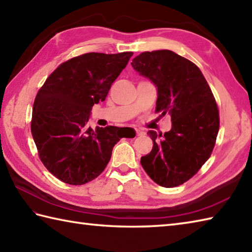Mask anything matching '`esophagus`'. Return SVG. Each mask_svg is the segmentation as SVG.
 I'll use <instances>...</instances> for the list:
<instances>
[{"instance_id": "obj_1", "label": "esophagus", "mask_w": 252, "mask_h": 252, "mask_svg": "<svg viewBox=\"0 0 252 252\" xmlns=\"http://www.w3.org/2000/svg\"><path fill=\"white\" fill-rule=\"evenodd\" d=\"M135 131H136V135H137V136H142V135L145 134L144 131H142V130H139V129H136Z\"/></svg>"}]
</instances>
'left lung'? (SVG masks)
Instances as JSON below:
<instances>
[{"label": "left lung", "instance_id": "8db88e82", "mask_svg": "<svg viewBox=\"0 0 252 252\" xmlns=\"http://www.w3.org/2000/svg\"><path fill=\"white\" fill-rule=\"evenodd\" d=\"M131 65L156 85V111L169 113L172 121L163 136L148 131L154 147L140 163L157 184L178 187L202 168L214 149L220 129L214 95L197 65L171 50L145 51Z\"/></svg>", "mask_w": 252, "mask_h": 252}]
</instances>
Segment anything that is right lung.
Wrapping results in <instances>:
<instances>
[{
    "mask_svg": "<svg viewBox=\"0 0 252 252\" xmlns=\"http://www.w3.org/2000/svg\"><path fill=\"white\" fill-rule=\"evenodd\" d=\"M132 52H89L61 63L38 91L32 135L41 162L57 179L82 185L101 174L123 134L115 126L88 127L94 104L105 101Z\"/></svg>",
    "mask_w": 252,
    "mask_h": 252,
    "instance_id": "obj_1",
    "label": "right lung"
}]
</instances>
